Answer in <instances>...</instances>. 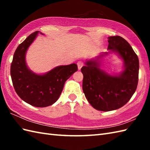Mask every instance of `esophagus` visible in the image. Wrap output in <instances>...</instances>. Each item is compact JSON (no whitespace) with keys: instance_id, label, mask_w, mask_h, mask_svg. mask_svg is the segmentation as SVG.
Here are the masks:
<instances>
[{"instance_id":"1","label":"esophagus","mask_w":150,"mask_h":150,"mask_svg":"<svg viewBox=\"0 0 150 150\" xmlns=\"http://www.w3.org/2000/svg\"><path fill=\"white\" fill-rule=\"evenodd\" d=\"M77 66H78V69L80 70L81 69V68L83 66V62L82 61H79L77 62Z\"/></svg>"}]
</instances>
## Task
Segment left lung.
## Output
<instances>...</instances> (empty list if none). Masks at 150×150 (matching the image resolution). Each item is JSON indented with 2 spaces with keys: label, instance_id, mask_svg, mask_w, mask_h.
<instances>
[{
  "label": "left lung",
  "instance_id": "1",
  "mask_svg": "<svg viewBox=\"0 0 150 150\" xmlns=\"http://www.w3.org/2000/svg\"><path fill=\"white\" fill-rule=\"evenodd\" d=\"M108 52L85 62L82 90L92 106L98 111H109L122 107L132 98L137 87L139 61L132 46L120 36L108 38ZM115 52L123 61L119 74H110L101 69L103 57Z\"/></svg>",
  "mask_w": 150,
  "mask_h": 150
}]
</instances>
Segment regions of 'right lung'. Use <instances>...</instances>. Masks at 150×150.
<instances>
[{
    "mask_svg": "<svg viewBox=\"0 0 150 150\" xmlns=\"http://www.w3.org/2000/svg\"><path fill=\"white\" fill-rule=\"evenodd\" d=\"M39 31L31 33L16 49L11 64V77L16 93L31 106L44 108L58 100L65 82L78 70L76 64L59 66L43 74H37L28 68L26 52L35 40Z\"/></svg>",
    "mask_w": 150,
    "mask_h": 150,
    "instance_id": "obj_1",
    "label": "right lung"
}]
</instances>
